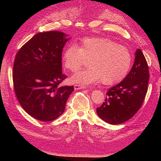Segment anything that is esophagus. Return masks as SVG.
Returning <instances> with one entry per match:
<instances>
[{"mask_svg":"<svg viewBox=\"0 0 161 161\" xmlns=\"http://www.w3.org/2000/svg\"><path fill=\"white\" fill-rule=\"evenodd\" d=\"M74 87H75V89H76V90H78V89H84L86 88V86L80 85H75Z\"/></svg>","mask_w":161,"mask_h":161,"instance_id":"obj_1","label":"esophagus"}]
</instances>
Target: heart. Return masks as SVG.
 Wrapping results in <instances>:
<instances>
[{"label":"heart","instance_id":"b5f03b06","mask_svg":"<svg viewBox=\"0 0 161 161\" xmlns=\"http://www.w3.org/2000/svg\"><path fill=\"white\" fill-rule=\"evenodd\" d=\"M89 60V68L77 71L71 77L75 83L90 85L101 80L111 85L118 83L127 75L132 61L130 50L105 37H86L79 46H68L63 54L65 68L75 71Z\"/></svg>","mask_w":161,"mask_h":161}]
</instances>
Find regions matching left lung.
I'll use <instances>...</instances> for the list:
<instances>
[{
	"instance_id": "1",
	"label": "left lung",
	"mask_w": 161,
	"mask_h": 161,
	"mask_svg": "<svg viewBox=\"0 0 161 161\" xmlns=\"http://www.w3.org/2000/svg\"><path fill=\"white\" fill-rule=\"evenodd\" d=\"M148 66L142 52L137 49L135 60L128 75L119 83L111 87L105 101L97 113L109 124L117 125L128 121L142 106L148 91Z\"/></svg>"
}]
</instances>
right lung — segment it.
Returning <instances> with one entry per match:
<instances>
[{"mask_svg": "<svg viewBox=\"0 0 161 161\" xmlns=\"http://www.w3.org/2000/svg\"><path fill=\"white\" fill-rule=\"evenodd\" d=\"M68 35L61 31L38 33L14 58V90L23 109L40 121L54 120L64 113L73 86H61L62 53Z\"/></svg>", "mask_w": 161, "mask_h": 161, "instance_id": "1", "label": "right lung"}]
</instances>
